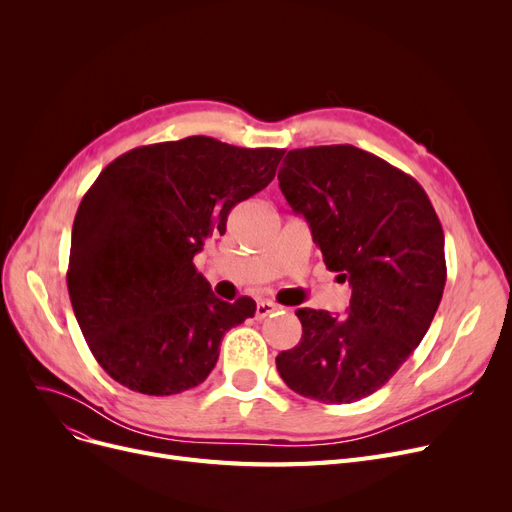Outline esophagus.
<instances>
[{
	"label": "esophagus",
	"instance_id": "1",
	"mask_svg": "<svg viewBox=\"0 0 512 512\" xmlns=\"http://www.w3.org/2000/svg\"><path fill=\"white\" fill-rule=\"evenodd\" d=\"M280 307L276 305V303H272V301H261V303H257V309H255V317L257 319H265L267 315H272L274 311H278Z\"/></svg>",
	"mask_w": 512,
	"mask_h": 512
}]
</instances>
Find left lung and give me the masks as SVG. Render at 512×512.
<instances>
[{
	"label": "left lung",
	"mask_w": 512,
	"mask_h": 512,
	"mask_svg": "<svg viewBox=\"0 0 512 512\" xmlns=\"http://www.w3.org/2000/svg\"><path fill=\"white\" fill-rule=\"evenodd\" d=\"M278 180L353 292L342 317L297 309L301 342L276 367L297 394L348 405L380 390L432 326L446 284L442 224L415 178L353 145L292 149Z\"/></svg>",
	"instance_id": "obj_1"
}]
</instances>
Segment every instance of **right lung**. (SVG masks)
<instances>
[{"label":"right lung","instance_id":"obj_1","mask_svg":"<svg viewBox=\"0 0 512 512\" xmlns=\"http://www.w3.org/2000/svg\"><path fill=\"white\" fill-rule=\"evenodd\" d=\"M282 155L186 137L132 149L97 176L76 211L66 282L93 357L118 384L149 396L199 386L224 334L255 315L249 297H215L193 257L274 180Z\"/></svg>","mask_w":512,"mask_h":512}]
</instances>
